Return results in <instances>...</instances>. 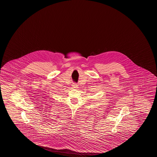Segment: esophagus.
<instances>
[{"instance_id": "esophagus-1", "label": "esophagus", "mask_w": 157, "mask_h": 157, "mask_svg": "<svg viewBox=\"0 0 157 157\" xmlns=\"http://www.w3.org/2000/svg\"><path fill=\"white\" fill-rule=\"evenodd\" d=\"M74 88H75V89H77V88H78V85H77V84H74Z\"/></svg>"}]
</instances>
